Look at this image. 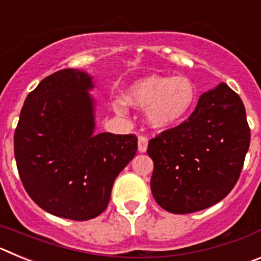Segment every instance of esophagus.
I'll list each match as a JSON object with an SVG mask.
<instances>
[{"instance_id":"1","label":"esophagus","mask_w":261,"mask_h":261,"mask_svg":"<svg viewBox=\"0 0 261 261\" xmlns=\"http://www.w3.org/2000/svg\"><path fill=\"white\" fill-rule=\"evenodd\" d=\"M147 149V137L146 136H138V151L145 153Z\"/></svg>"}]
</instances>
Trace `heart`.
<instances>
[{
  "label": "heart",
  "mask_w": 261,
  "mask_h": 261,
  "mask_svg": "<svg viewBox=\"0 0 261 261\" xmlns=\"http://www.w3.org/2000/svg\"><path fill=\"white\" fill-rule=\"evenodd\" d=\"M124 100L138 108H146L147 121L155 128H167L187 117L196 100V89L186 77L149 75L136 81L124 93ZM117 114L125 108L114 105Z\"/></svg>",
  "instance_id": "1"
}]
</instances>
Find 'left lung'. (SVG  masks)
Wrapping results in <instances>:
<instances>
[{"mask_svg": "<svg viewBox=\"0 0 261 261\" xmlns=\"http://www.w3.org/2000/svg\"><path fill=\"white\" fill-rule=\"evenodd\" d=\"M243 102L226 84L204 93L190 117L151 138V193L159 206L187 214L217 204L234 188L250 147Z\"/></svg>", "mask_w": 261, "mask_h": 261, "instance_id": "left-lung-1", "label": "left lung"}]
</instances>
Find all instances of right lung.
<instances>
[{"instance_id":"1","label":"right lung","mask_w":261,"mask_h":261,"mask_svg":"<svg viewBox=\"0 0 261 261\" xmlns=\"http://www.w3.org/2000/svg\"><path fill=\"white\" fill-rule=\"evenodd\" d=\"M91 77L62 69L27 95L14 155L29 196L53 216L95 218L107 208L120 171L137 153L135 135L94 133Z\"/></svg>"}]
</instances>
